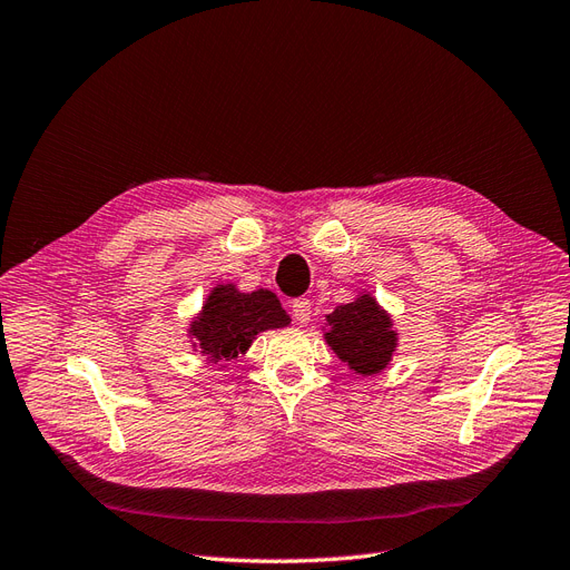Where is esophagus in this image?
<instances>
[{
  "mask_svg": "<svg viewBox=\"0 0 570 570\" xmlns=\"http://www.w3.org/2000/svg\"><path fill=\"white\" fill-rule=\"evenodd\" d=\"M291 312H293V318L298 321V324H307L309 314H312V303L307 298H295L291 303Z\"/></svg>",
  "mask_w": 570,
  "mask_h": 570,
  "instance_id": "1",
  "label": "esophagus"
}]
</instances>
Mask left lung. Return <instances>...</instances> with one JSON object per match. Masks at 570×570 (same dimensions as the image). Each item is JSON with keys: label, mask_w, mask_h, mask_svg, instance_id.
Instances as JSON below:
<instances>
[{"label": "left lung", "mask_w": 570, "mask_h": 570, "mask_svg": "<svg viewBox=\"0 0 570 570\" xmlns=\"http://www.w3.org/2000/svg\"><path fill=\"white\" fill-rule=\"evenodd\" d=\"M324 337L337 358L361 377L382 373L399 344L389 312L365 291L354 303L326 314Z\"/></svg>", "instance_id": "1"}]
</instances>
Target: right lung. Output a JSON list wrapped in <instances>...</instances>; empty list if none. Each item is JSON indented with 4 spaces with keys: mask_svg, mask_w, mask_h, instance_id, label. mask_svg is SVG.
Returning a JSON list of instances; mask_svg holds the SVG:
<instances>
[{
    "mask_svg": "<svg viewBox=\"0 0 570 570\" xmlns=\"http://www.w3.org/2000/svg\"><path fill=\"white\" fill-rule=\"evenodd\" d=\"M288 324L291 316L272 291L242 293L235 284H216L190 321L188 335L193 350H200L209 363H224L246 354L258 333Z\"/></svg>",
    "mask_w": 570,
    "mask_h": 570,
    "instance_id": "obj_1",
    "label": "right lung"
}]
</instances>
